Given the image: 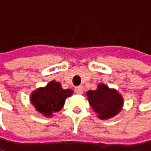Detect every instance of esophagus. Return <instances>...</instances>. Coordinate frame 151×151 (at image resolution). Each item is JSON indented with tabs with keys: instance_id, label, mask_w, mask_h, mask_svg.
Here are the masks:
<instances>
[{
	"instance_id": "34e87169",
	"label": "esophagus",
	"mask_w": 151,
	"mask_h": 151,
	"mask_svg": "<svg viewBox=\"0 0 151 151\" xmlns=\"http://www.w3.org/2000/svg\"><path fill=\"white\" fill-rule=\"evenodd\" d=\"M83 91H84V88H83V87H81V86H79V87H76V88H75V92H76L77 94H82Z\"/></svg>"
}]
</instances>
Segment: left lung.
<instances>
[{"mask_svg": "<svg viewBox=\"0 0 151 151\" xmlns=\"http://www.w3.org/2000/svg\"><path fill=\"white\" fill-rule=\"evenodd\" d=\"M89 104L94 111L102 119H110L118 114L123 104L122 96L114 89L105 85H99L96 90L87 93Z\"/></svg>", "mask_w": 151, "mask_h": 151, "instance_id": "1", "label": "left lung"}]
</instances>
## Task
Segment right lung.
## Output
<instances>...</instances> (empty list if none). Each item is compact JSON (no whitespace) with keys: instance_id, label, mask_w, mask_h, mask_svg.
<instances>
[{"instance_id":"right-lung-1","label":"right lung","mask_w":151,"mask_h":151,"mask_svg":"<svg viewBox=\"0 0 151 151\" xmlns=\"http://www.w3.org/2000/svg\"><path fill=\"white\" fill-rule=\"evenodd\" d=\"M71 94V90L63 89L60 83L53 81L45 88L33 92L31 96V102L40 113L49 117L62 109L65 99Z\"/></svg>"}]
</instances>
